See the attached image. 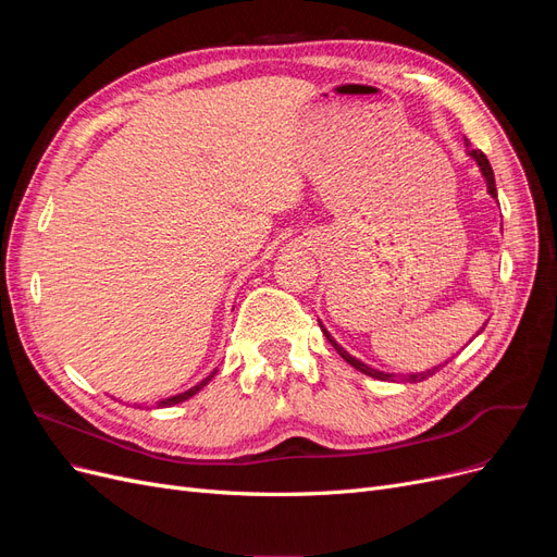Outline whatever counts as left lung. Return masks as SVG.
<instances>
[{
  "instance_id": "obj_1",
  "label": "left lung",
  "mask_w": 557,
  "mask_h": 557,
  "mask_svg": "<svg viewBox=\"0 0 557 557\" xmlns=\"http://www.w3.org/2000/svg\"><path fill=\"white\" fill-rule=\"evenodd\" d=\"M465 146H469V141H465ZM467 156L474 160L476 164H479V172L483 174V178H485V188H487V195H491L493 199H497V188H495V174H493V166H491V162H487V158L481 153V150H476V148H467ZM318 325H320V330H323V334L327 336V342L334 346V350L339 352V356L350 364V367H356L358 372H362V374H367V376H372V379H379V381H393V383H420V381H425L428 376H432V374H436L440 372V369L448 362H444V364H434L432 369H425V372H416V374H391V372H381V369H374V367H369V364H364L362 360H358V358H352L350 352L342 346V344H336L334 342V336L325 330V325L320 323L318 320ZM483 327H485V323H483ZM481 327V330H483ZM479 330V332H481ZM476 332V334H479ZM471 339H474V336H471Z\"/></svg>"
}]
</instances>
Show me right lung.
I'll list each match as a JSON object with an SVG mask.
<instances>
[{
	"mask_svg": "<svg viewBox=\"0 0 557 557\" xmlns=\"http://www.w3.org/2000/svg\"><path fill=\"white\" fill-rule=\"evenodd\" d=\"M215 372H218V369H213V372L205 379V381H199L197 385H193L190 387V391H185V393H181V395H174V397H166V399H160L158 401V407H174V404H181V401H185V399H190L193 395H197L199 391H201V387H205L213 376H215Z\"/></svg>",
	"mask_w": 557,
	"mask_h": 557,
	"instance_id": "add662e5",
	"label": "right lung"
}]
</instances>
